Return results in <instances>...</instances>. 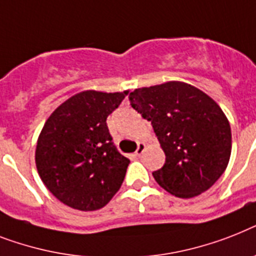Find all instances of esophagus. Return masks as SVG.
<instances>
[{
  "instance_id": "34e87169",
  "label": "esophagus",
  "mask_w": 256,
  "mask_h": 256,
  "mask_svg": "<svg viewBox=\"0 0 256 256\" xmlns=\"http://www.w3.org/2000/svg\"><path fill=\"white\" fill-rule=\"evenodd\" d=\"M145 150V144L144 142H138V149H136V152H134V154L136 156H141L142 153H144Z\"/></svg>"
}]
</instances>
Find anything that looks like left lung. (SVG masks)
<instances>
[{
    "label": "left lung",
    "mask_w": 256,
    "mask_h": 256,
    "mask_svg": "<svg viewBox=\"0 0 256 256\" xmlns=\"http://www.w3.org/2000/svg\"><path fill=\"white\" fill-rule=\"evenodd\" d=\"M130 106L150 122L165 153V164L152 174L180 198L212 188L232 154V130L220 107L201 90L182 82L134 90Z\"/></svg>",
    "instance_id": "8db88e82"
}]
</instances>
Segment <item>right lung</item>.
Listing matches in <instances>:
<instances>
[{"label":"right lung","instance_id":"obj_1","mask_svg":"<svg viewBox=\"0 0 256 256\" xmlns=\"http://www.w3.org/2000/svg\"><path fill=\"white\" fill-rule=\"evenodd\" d=\"M126 94L83 91L44 122L36 142V169L64 205L82 212L102 209L120 189L130 160L114 144L107 118Z\"/></svg>","mask_w":256,"mask_h":256}]
</instances>
